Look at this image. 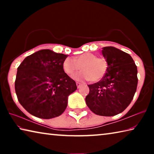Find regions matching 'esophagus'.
<instances>
[{
    "mask_svg": "<svg viewBox=\"0 0 154 154\" xmlns=\"http://www.w3.org/2000/svg\"><path fill=\"white\" fill-rule=\"evenodd\" d=\"M76 84H77V88H79L81 85H82V84L81 83H79V82H76Z\"/></svg>",
    "mask_w": 154,
    "mask_h": 154,
    "instance_id": "obj_1",
    "label": "esophagus"
}]
</instances>
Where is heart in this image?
<instances>
[{
    "label": "heart",
    "instance_id": "obj_1",
    "mask_svg": "<svg viewBox=\"0 0 154 154\" xmlns=\"http://www.w3.org/2000/svg\"><path fill=\"white\" fill-rule=\"evenodd\" d=\"M108 67V62L105 57L98 56L97 54L90 52L75 56L73 59L67 58L63 63L64 70L67 75H73L82 68L83 70L75 77L92 82L102 79Z\"/></svg>",
    "mask_w": 154,
    "mask_h": 154
}]
</instances>
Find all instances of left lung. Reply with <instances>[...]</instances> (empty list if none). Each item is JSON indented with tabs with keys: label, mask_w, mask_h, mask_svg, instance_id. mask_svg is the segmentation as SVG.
<instances>
[{
	"label": "left lung",
	"mask_w": 154,
	"mask_h": 154,
	"mask_svg": "<svg viewBox=\"0 0 154 154\" xmlns=\"http://www.w3.org/2000/svg\"><path fill=\"white\" fill-rule=\"evenodd\" d=\"M108 62L106 74L98 82L88 85L85 103L94 113L113 116L122 113L131 103L137 90V68L128 54L113 47L103 48Z\"/></svg>",
	"instance_id": "1"
}]
</instances>
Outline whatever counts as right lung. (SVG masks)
<instances>
[{"label": "right lung", "mask_w": 154, "mask_h": 154, "mask_svg": "<svg viewBox=\"0 0 154 154\" xmlns=\"http://www.w3.org/2000/svg\"><path fill=\"white\" fill-rule=\"evenodd\" d=\"M67 56L42 49L27 56L18 66L15 93L31 115L51 119L66 109L68 96L77 90L76 83L64 71Z\"/></svg>", "instance_id": "right-lung-1"}]
</instances>
